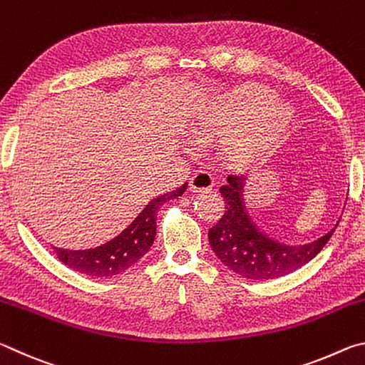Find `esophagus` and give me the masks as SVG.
<instances>
[{"label": "esophagus", "instance_id": "34e87169", "mask_svg": "<svg viewBox=\"0 0 365 365\" xmlns=\"http://www.w3.org/2000/svg\"><path fill=\"white\" fill-rule=\"evenodd\" d=\"M212 185H214L212 177L205 170L196 172V174L191 175L190 178V190L195 191V193H201V191L211 190Z\"/></svg>", "mask_w": 365, "mask_h": 365}]
</instances>
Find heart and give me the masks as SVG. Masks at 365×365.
<instances>
[{
	"label": "heart",
	"mask_w": 365,
	"mask_h": 365,
	"mask_svg": "<svg viewBox=\"0 0 365 365\" xmlns=\"http://www.w3.org/2000/svg\"><path fill=\"white\" fill-rule=\"evenodd\" d=\"M274 101L275 95L264 86L250 85L240 88L205 113L193 128V137L200 143H209L227 137L251 120L245 133L230 146L233 160L248 163L270 150L292 122V110L285 104Z\"/></svg>",
	"instance_id": "b5f03b06"
}]
</instances>
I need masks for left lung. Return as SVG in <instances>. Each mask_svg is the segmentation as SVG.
Here are the masks:
<instances>
[{"label":"left lung","instance_id":"8db88e82","mask_svg":"<svg viewBox=\"0 0 365 365\" xmlns=\"http://www.w3.org/2000/svg\"><path fill=\"white\" fill-rule=\"evenodd\" d=\"M246 177L228 175L220 187L225 211L211 230L209 243L222 262L250 280H272L298 270L312 261L338 227L322 238L307 245L288 246L275 242L255 225L245 206L243 187Z\"/></svg>","mask_w":365,"mask_h":365}]
</instances>
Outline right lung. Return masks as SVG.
I'll return each instance as SVG.
<instances>
[{"instance_id": "right-lung-1", "label": "right lung", "mask_w": 365, "mask_h": 365, "mask_svg": "<svg viewBox=\"0 0 365 365\" xmlns=\"http://www.w3.org/2000/svg\"><path fill=\"white\" fill-rule=\"evenodd\" d=\"M185 190H187V183L163 196L154 197L125 230L110 242L98 246V248L78 251L63 248L53 250L61 262L72 270L80 272V274L98 277V279L120 274V272L132 267L150 251L154 237H156V215L159 207L165 201L182 196Z\"/></svg>"}]
</instances>
